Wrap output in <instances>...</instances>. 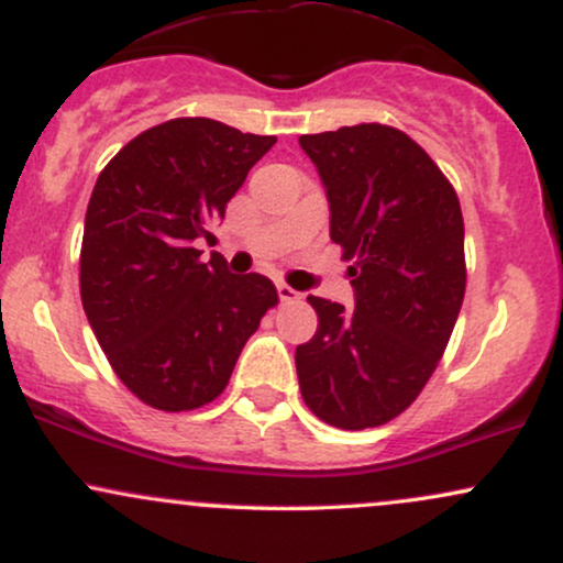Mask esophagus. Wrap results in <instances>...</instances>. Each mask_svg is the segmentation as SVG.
<instances>
[{
	"mask_svg": "<svg viewBox=\"0 0 563 563\" xmlns=\"http://www.w3.org/2000/svg\"><path fill=\"white\" fill-rule=\"evenodd\" d=\"M277 296H280L283 303H290V301H299L301 299L299 290H294L290 286H286V283H277Z\"/></svg>",
	"mask_w": 563,
	"mask_h": 563,
	"instance_id": "esophagus-1",
	"label": "esophagus"
}]
</instances>
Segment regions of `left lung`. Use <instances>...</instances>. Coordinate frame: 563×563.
Listing matches in <instances>:
<instances>
[{"label":"left lung","mask_w":563,"mask_h":563,"mask_svg":"<svg viewBox=\"0 0 563 563\" xmlns=\"http://www.w3.org/2000/svg\"><path fill=\"white\" fill-rule=\"evenodd\" d=\"M344 249L354 309L309 296L318 331L296 346L303 402L335 429H373L412 405L448 346L463 294V214L418 142L380 124L301 134Z\"/></svg>","instance_id":"1"}]
</instances>
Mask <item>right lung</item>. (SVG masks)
I'll return each instance as SVG.
<instances>
[{
  "label": "right lung",
  "mask_w": 563,
  "mask_h": 563,
  "mask_svg": "<svg viewBox=\"0 0 563 563\" xmlns=\"http://www.w3.org/2000/svg\"><path fill=\"white\" fill-rule=\"evenodd\" d=\"M275 137L174 119L142 132L97 177L84 219L81 303L115 376L156 410H196L224 391L277 290L232 275L211 228Z\"/></svg>",
  "instance_id": "1"
}]
</instances>
